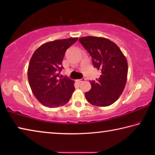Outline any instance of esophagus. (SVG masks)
Returning a JSON list of instances; mask_svg holds the SVG:
<instances>
[{
	"mask_svg": "<svg viewBox=\"0 0 155 155\" xmlns=\"http://www.w3.org/2000/svg\"><path fill=\"white\" fill-rule=\"evenodd\" d=\"M85 81V79L84 78H81V79H78V80H77V82H78V83H82V82H84V81Z\"/></svg>",
	"mask_w": 155,
	"mask_h": 155,
	"instance_id": "obj_1",
	"label": "esophagus"
}]
</instances>
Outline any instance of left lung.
Returning a JSON list of instances; mask_svg holds the SVG:
<instances>
[{"label":"left lung","instance_id":"8db88e82","mask_svg":"<svg viewBox=\"0 0 155 155\" xmlns=\"http://www.w3.org/2000/svg\"><path fill=\"white\" fill-rule=\"evenodd\" d=\"M78 41L90 53L94 67L101 71L99 78L90 81L91 88L85 92L86 99L95 106L111 105L119 98L127 83V59L119 47L108 39L87 36Z\"/></svg>","mask_w":155,"mask_h":155}]
</instances>
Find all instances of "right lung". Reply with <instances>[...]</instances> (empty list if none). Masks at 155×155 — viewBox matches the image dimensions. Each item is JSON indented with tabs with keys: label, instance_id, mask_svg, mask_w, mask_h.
I'll list each match as a JSON object with an SVG mask.
<instances>
[{
	"label": "right lung",
	"instance_id": "right-lung-1",
	"mask_svg": "<svg viewBox=\"0 0 155 155\" xmlns=\"http://www.w3.org/2000/svg\"><path fill=\"white\" fill-rule=\"evenodd\" d=\"M78 38L44 44L34 52L28 68V80L33 94L44 106L54 108L68 103L74 91V81L60 77L66 50Z\"/></svg>",
	"mask_w": 155,
	"mask_h": 155
}]
</instances>
